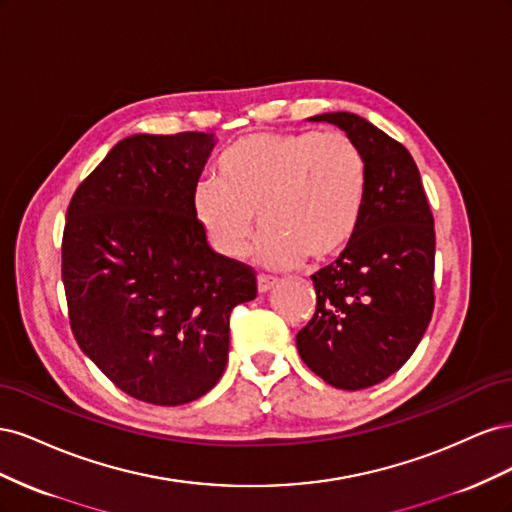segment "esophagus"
Listing matches in <instances>:
<instances>
[{
  "label": "esophagus",
  "instance_id": "esophagus-1",
  "mask_svg": "<svg viewBox=\"0 0 512 512\" xmlns=\"http://www.w3.org/2000/svg\"><path fill=\"white\" fill-rule=\"evenodd\" d=\"M256 282H258V292H267L275 284V280H273V277H269V275H258Z\"/></svg>",
  "mask_w": 512,
  "mask_h": 512
}]
</instances>
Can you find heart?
<instances>
[{
  "label": "heart",
  "instance_id": "heart-1",
  "mask_svg": "<svg viewBox=\"0 0 512 512\" xmlns=\"http://www.w3.org/2000/svg\"><path fill=\"white\" fill-rule=\"evenodd\" d=\"M365 153L342 132H256L226 149L220 179L196 183L192 209L218 254L241 258L256 226V258L286 269L337 256L361 226Z\"/></svg>",
  "mask_w": 512,
  "mask_h": 512
}]
</instances>
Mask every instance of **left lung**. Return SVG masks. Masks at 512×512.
Segmentation results:
<instances>
[{"label": "left lung", "instance_id": "obj_1", "mask_svg": "<svg viewBox=\"0 0 512 512\" xmlns=\"http://www.w3.org/2000/svg\"><path fill=\"white\" fill-rule=\"evenodd\" d=\"M361 147L369 192L359 230L312 275L316 314L297 333L303 363L344 391L374 386L404 365L433 314L436 230L410 151L354 113H324Z\"/></svg>", "mask_w": 512, "mask_h": 512}]
</instances>
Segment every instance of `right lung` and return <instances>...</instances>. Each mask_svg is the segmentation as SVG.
<instances>
[{
    "label": "right lung",
    "mask_w": 512,
    "mask_h": 512,
    "mask_svg": "<svg viewBox=\"0 0 512 512\" xmlns=\"http://www.w3.org/2000/svg\"><path fill=\"white\" fill-rule=\"evenodd\" d=\"M213 134H134L76 188L61 241L76 344L117 389L181 406L224 374L254 269L215 254L192 209Z\"/></svg>",
    "instance_id": "1"
}]
</instances>
